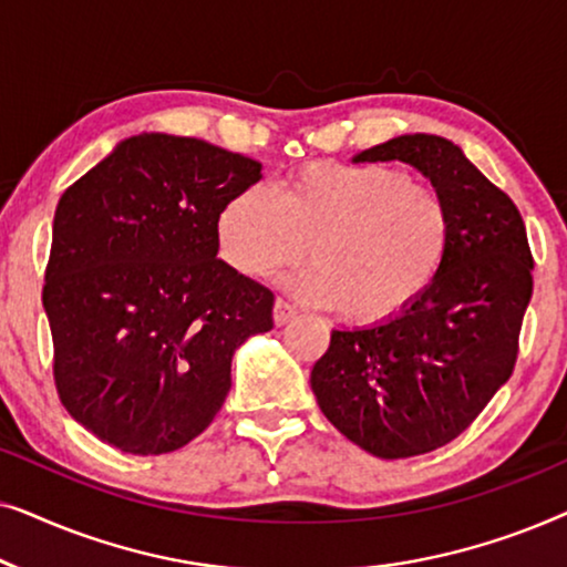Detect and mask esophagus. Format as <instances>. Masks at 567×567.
Listing matches in <instances>:
<instances>
[{
  "instance_id": "obj_1",
  "label": "esophagus",
  "mask_w": 567,
  "mask_h": 567,
  "mask_svg": "<svg viewBox=\"0 0 567 567\" xmlns=\"http://www.w3.org/2000/svg\"><path fill=\"white\" fill-rule=\"evenodd\" d=\"M293 317H297V307H293L291 301H286V299H276V307H274V320H276V324L291 322Z\"/></svg>"
}]
</instances>
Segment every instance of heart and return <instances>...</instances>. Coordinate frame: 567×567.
I'll use <instances>...</instances> for the list:
<instances>
[{
	"instance_id": "heart-1",
	"label": "heart",
	"mask_w": 567,
	"mask_h": 567,
	"mask_svg": "<svg viewBox=\"0 0 567 567\" xmlns=\"http://www.w3.org/2000/svg\"><path fill=\"white\" fill-rule=\"evenodd\" d=\"M219 255L235 274L266 278L315 262L286 286L317 307H346L361 324L410 312L444 268L452 212L444 196L384 165L309 162L229 198L216 219Z\"/></svg>"
}]
</instances>
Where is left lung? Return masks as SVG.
<instances>
[{
	"label": "left lung",
	"mask_w": 567,
	"mask_h": 567,
	"mask_svg": "<svg viewBox=\"0 0 567 567\" xmlns=\"http://www.w3.org/2000/svg\"><path fill=\"white\" fill-rule=\"evenodd\" d=\"M405 162L452 212V247L436 284L398 320L332 330L312 367L324 417L363 452L405 460L449 444L514 374L532 299V250L522 214L460 146L405 134L353 162Z\"/></svg>",
	"instance_id": "8db88e82"
}]
</instances>
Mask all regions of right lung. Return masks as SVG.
Listing matches in <instances>:
<instances>
[{
    "label": "right lung",
    "mask_w": 567,
    "mask_h": 567,
    "mask_svg": "<svg viewBox=\"0 0 567 567\" xmlns=\"http://www.w3.org/2000/svg\"><path fill=\"white\" fill-rule=\"evenodd\" d=\"M260 169L200 138L138 134L61 196L43 286L53 379L105 444H188L227 400L237 348L274 328V291L216 258L219 212Z\"/></svg>",
    "instance_id": "obj_1"
}]
</instances>
